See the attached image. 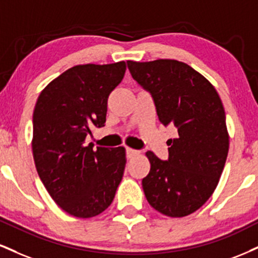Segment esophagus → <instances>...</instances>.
<instances>
[{
  "label": "esophagus",
  "mask_w": 258,
  "mask_h": 258,
  "mask_svg": "<svg viewBox=\"0 0 258 258\" xmlns=\"http://www.w3.org/2000/svg\"><path fill=\"white\" fill-rule=\"evenodd\" d=\"M126 155H127V159H132V157H135V156H137V155H139V151L135 150V149L127 148L126 149Z\"/></svg>",
  "instance_id": "34e87169"
}]
</instances>
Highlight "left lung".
Here are the masks:
<instances>
[{
  "label": "left lung",
  "mask_w": 258,
  "mask_h": 258,
  "mask_svg": "<svg viewBox=\"0 0 258 258\" xmlns=\"http://www.w3.org/2000/svg\"><path fill=\"white\" fill-rule=\"evenodd\" d=\"M127 67L151 95L159 120L178 131L167 142L168 160L147 153L150 172L142 180L145 197L163 215H190L213 195L227 159L221 99L212 84L184 62L127 61Z\"/></svg>",
  "instance_id": "obj_1"
}]
</instances>
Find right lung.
Masks as SVG:
<instances>
[{
    "label": "right lung",
    "mask_w": 258,
    "mask_h": 258,
    "mask_svg": "<svg viewBox=\"0 0 258 258\" xmlns=\"http://www.w3.org/2000/svg\"><path fill=\"white\" fill-rule=\"evenodd\" d=\"M123 61L79 64L40 92L33 110L32 151L37 172L61 209L80 219L110 206L125 170V148L94 150L86 136L103 127L108 97L125 76Z\"/></svg>",
    "instance_id": "add662e5"
}]
</instances>
